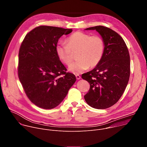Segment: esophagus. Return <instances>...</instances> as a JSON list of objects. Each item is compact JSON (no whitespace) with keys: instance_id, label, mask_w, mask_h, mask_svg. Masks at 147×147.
<instances>
[{"instance_id":"1","label":"esophagus","mask_w":147,"mask_h":147,"mask_svg":"<svg viewBox=\"0 0 147 147\" xmlns=\"http://www.w3.org/2000/svg\"><path fill=\"white\" fill-rule=\"evenodd\" d=\"M76 78H77V80H80V79L81 78L80 76L78 75V74H76Z\"/></svg>"}]
</instances>
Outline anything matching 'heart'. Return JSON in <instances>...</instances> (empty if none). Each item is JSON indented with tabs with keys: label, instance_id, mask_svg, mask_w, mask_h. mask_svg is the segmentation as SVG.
Segmentation results:
<instances>
[{
	"label": "heart",
	"instance_id": "1",
	"mask_svg": "<svg viewBox=\"0 0 147 147\" xmlns=\"http://www.w3.org/2000/svg\"><path fill=\"white\" fill-rule=\"evenodd\" d=\"M78 50L77 60L69 66V71L78 74L89 67H96L100 62L105 52V42L98 35L91 36L82 32H76L66 39V43H59L56 52L59 59L66 65L73 60L72 52Z\"/></svg>",
	"mask_w": 147,
	"mask_h": 147
}]
</instances>
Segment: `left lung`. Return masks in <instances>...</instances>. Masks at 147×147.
I'll return each mask as SVG.
<instances>
[{
    "mask_svg": "<svg viewBox=\"0 0 147 147\" xmlns=\"http://www.w3.org/2000/svg\"><path fill=\"white\" fill-rule=\"evenodd\" d=\"M86 30H96L105 42L100 62L93 70L82 74L90 84L84 99L94 108L104 109L115 105L123 95L130 74V55L123 39L116 32L104 26Z\"/></svg>",
    "mask_w": 147,
    "mask_h": 147,
    "instance_id": "8db88e82",
    "label": "left lung"
}]
</instances>
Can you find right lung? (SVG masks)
<instances>
[{"instance_id": "1", "label": "right lung", "mask_w": 147, "mask_h": 147, "mask_svg": "<svg viewBox=\"0 0 147 147\" xmlns=\"http://www.w3.org/2000/svg\"><path fill=\"white\" fill-rule=\"evenodd\" d=\"M72 29L40 26L25 36L18 53V75L28 99L37 107L53 109L62 102L76 81L67 73L56 52L63 35Z\"/></svg>"}]
</instances>
